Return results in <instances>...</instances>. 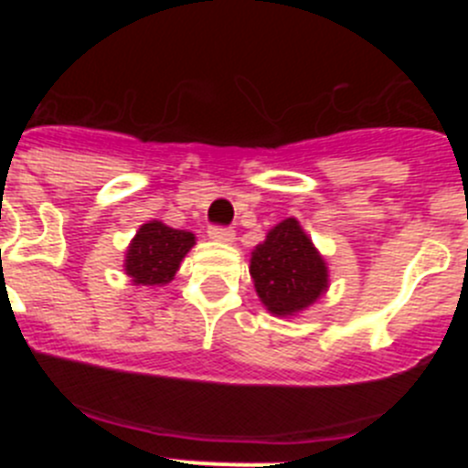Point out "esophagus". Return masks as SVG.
<instances>
[{"instance_id": "34e87169", "label": "esophagus", "mask_w": 468, "mask_h": 468, "mask_svg": "<svg viewBox=\"0 0 468 468\" xmlns=\"http://www.w3.org/2000/svg\"><path fill=\"white\" fill-rule=\"evenodd\" d=\"M210 239H215V241H222V243H229L234 241V229L231 227H222V225H213L208 229Z\"/></svg>"}]
</instances>
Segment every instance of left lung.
<instances>
[{
	"instance_id": "1",
	"label": "left lung",
	"mask_w": 468,
	"mask_h": 468,
	"mask_svg": "<svg viewBox=\"0 0 468 468\" xmlns=\"http://www.w3.org/2000/svg\"><path fill=\"white\" fill-rule=\"evenodd\" d=\"M250 276L264 307L292 316L328 288V270L295 218L279 222L250 258Z\"/></svg>"
}]
</instances>
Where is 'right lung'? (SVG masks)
Segmentation results:
<instances>
[{
  "label": "right lung",
  "instance_id": "obj_1",
  "mask_svg": "<svg viewBox=\"0 0 468 468\" xmlns=\"http://www.w3.org/2000/svg\"><path fill=\"white\" fill-rule=\"evenodd\" d=\"M194 246V234L152 220L140 227L126 253V274L140 285L168 283Z\"/></svg>",
  "mask_w": 468,
  "mask_h": 468
}]
</instances>
